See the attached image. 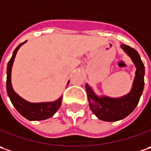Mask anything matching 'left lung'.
<instances>
[{
    "instance_id": "8db88e82",
    "label": "left lung",
    "mask_w": 151,
    "mask_h": 151,
    "mask_svg": "<svg viewBox=\"0 0 151 151\" xmlns=\"http://www.w3.org/2000/svg\"><path fill=\"white\" fill-rule=\"evenodd\" d=\"M121 48L132 59L136 68L133 86L128 94L118 98L106 95L99 96L88 83L85 84L89 107L92 112L102 121H119L131 114L137 106L144 90L145 66L139 54L127 45H121Z\"/></svg>"
}]
</instances>
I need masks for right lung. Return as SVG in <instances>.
<instances>
[{
    "label": "right lung",
    "mask_w": 151,
    "mask_h": 151,
    "mask_svg": "<svg viewBox=\"0 0 151 151\" xmlns=\"http://www.w3.org/2000/svg\"><path fill=\"white\" fill-rule=\"evenodd\" d=\"M26 41L20 44L16 49L14 50L12 56L11 57L10 61L7 64L6 68V91L7 95L10 98L11 102L12 103L13 106L16 110L29 121H41L45 120L50 117L53 116L54 114L60 108L62 105L63 96H60L57 100L54 101L50 102H39V103H32L23 99L21 96L17 94L14 91L12 85V68L13 65V62L17 55L18 49L23 45ZM69 81L68 82V84Z\"/></svg>",
    "instance_id": "obj_1"
}]
</instances>
